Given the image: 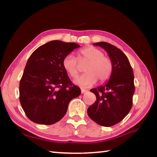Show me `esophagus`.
I'll use <instances>...</instances> for the list:
<instances>
[{
  "mask_svg": "<svg viewBox=\"0 0 157 157\" xmlns=\"http://www.w3.org/2000/svg\"><path fill=\"white\" fill-rule=\"evenodd\" d=\"M87 92V90H84V89H81V93L82 94H85V93Z\"/></svg>",
  "mask_w": 157,
  "mask_h": 157,
  "instance_id": "esophagus-1",
  "label": "esophagus"
}]
</instances>
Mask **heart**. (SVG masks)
I'll return each instance as SVG.
<instances>
[{"instance_id":"heart-1","label":"heart","mask_w":157,"mask_h":157,"mask_svg":"<svg viewBox=\"0 0 157 157\" xmlns=\"http://www.w3.org/2000/svg\"><path fill=\"white\" fill-rule=\"evenodd\" d=\"M79 61L85 60L88 63L83 75L78 77L74 82L82 87H89L96 82H104L110 78L112 73V62L105 56L102 50L95 47H88L81 50L78 55ZM63 68L71 78L78 75V59L72 54H68L62 61Z\"/></svg>"}]
</instances>
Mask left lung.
<instances>
[{"label": "left lung", "mask_w": 157, "mask_h": 157, "mask_svg": "<svg viewBox=\"0 0 157 157\" xmlns=\"http://www.w3.org/2000/svg\"><path fill=\"white\" fill-rule=\"evenodd\" d=\"M94 45L107 51L113 68L107 83L91 89L96 101L88 108L87 113L97 124L111 127L123 120L132 109L135 91L134 73L128 58L121 50L107 42Z\"/></svg>", "instance_id": "obj_1"}]
</instances>
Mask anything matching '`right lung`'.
Returning <instances> with one entry per match:
<instances>
[{"label":"right lung","instance_id":"1","mask_svg":"<svg viewBox=\"0 0 157 157\" xmlns=\"http://www.w3.org/2000/svg\"><path fill=\"white\" fill-rule=\"evenodd\" d=\"M79 47L55 40L32 53L19 85L21 105L31 121L56 123L65 116L70 101L80 95V89L72 83L62 66L63 58Z\"/></svg>","mask_w":157,"mask_h":157}]
</instances>
